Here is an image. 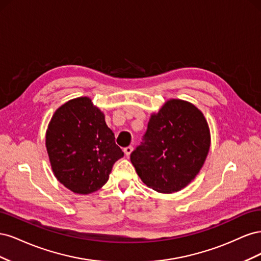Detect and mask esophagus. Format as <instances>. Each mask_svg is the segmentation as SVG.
<instances>
[{"label": "esophagus", "instance_id": "1", "mask_svg": "<svg viewBox=\"0 0 261 261\" xmlns=\"http://www.w3.org/2000/svg\"><path fill=\"white\" fill-rule=\"evenodd\" d=\"M132 151H133V147H132V146H128V147L124 148V152H125V154L127 155V156H129V154L132 153Z\"/></svg>", "mask_w": 261, "mask_h": 261}]
</instances>
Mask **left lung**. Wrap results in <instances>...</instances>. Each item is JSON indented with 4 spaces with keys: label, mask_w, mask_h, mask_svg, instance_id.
Segmentation results:
<instances>
[{
    "label": "left lung",
    "mask_w": 261,
    "mask_h": 261,
    "mask_svg": "<svg viewBox=\"0 0 261 261\" xmlns=\"http://www.w3.org/2000/svg\"><path fill=\"white\" fill-rule=\"evenodd\" d=\"M209 148L203 114L189 102L172 99L150 117L143 143L130 153V161L147 186L170 194L198 174Z\"/></svg>",
    "instance_id": "obj_1"
}]
</instances>
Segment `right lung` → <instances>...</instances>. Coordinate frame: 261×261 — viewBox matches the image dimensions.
<instances>
[{"label":"right lung","mask_w":261,"mask_h":261,"mask_svg":"<svg viewBox=\"0 0 261 261\" xmlns=\"http://www.w3.org/2000/svg\"><path fill=\"white\" fill-rule=\"evenodd\" d=\"M45 146L54 175L76 194L100 189L113 164L124 156L103 113L87 97L70 100L55 111Z\"/></svg>","instance_id":"obj_1"}]
</instances>
